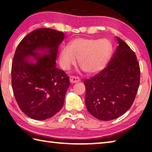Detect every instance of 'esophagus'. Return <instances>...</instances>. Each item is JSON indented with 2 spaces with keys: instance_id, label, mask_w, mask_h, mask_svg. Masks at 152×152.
Masks as SVG:
<instances>
[{
  "instance_id": "obj_1",
  "label": "esophagus",
  "mask_w": 152,
  "mask_h": 152,
  "mask_svg": "<svg viewBox=\"0 0 152 152\" xmlns=\"http://www.w3.org/2000/svg\"><path fill=\"white\" fill-rule=\"evenodd\" d=\"M80 80L77 76H71L70 77V81L71 83H76V82H78Z\"/></svg>"
}]
</instances>
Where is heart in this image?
Listing matches in <instances>:
<instances>
[{
    "mask_svg": "<svg viewBox=\"0 0 152 152\" xmlns=\"http://www.w3.org/2000/svg\"><path fill=\"white\" fill-rule=\"evenodd\" d=\"M112 52V46L106 39L78 37L70 45L64 46L60 52L61 68L68 69L78 59L80 68L88 74H96L105 68Z\"/></svg>",
    "mask_w": 152,
    "mask_h": 152,
    "instance_id": "obj_1",
    "label": "heart"
}]
</instances>
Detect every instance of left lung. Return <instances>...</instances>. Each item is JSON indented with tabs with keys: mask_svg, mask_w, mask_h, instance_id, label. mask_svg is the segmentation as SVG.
Wrapping results in <instances>:
<instances>
[{
	"mask_svg": "<svg viewBox=\"0 0 152 152\" xmlns=\"http://www.w3.org/2000/svg\"><path fill=\"white\" fill-rule=\"evenodd\" d=\"M118 46L107 66L84 81L86 109L96 119H117L132 107L140 80V64L133 51L116 37Z\"/></svg>",
	"mask_w": 152,
	"mask_h": 152,
	"instance_id": "8db88e82",
	"label": "left lung"
}]
</instances>
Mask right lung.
Masks as SVG:
<instances>
[{"label": "right lung", "instance_id": "right-lung-1", "mask_svg": "<svg viewBox=\"0 0 152 152\" xmlns=\"http://www.w3.org/2000/svg\"><path fill=\"white\" fill-rule=\"evenodd\" d=\"M64 33L42 28L29 33L19 43L12 62L14 96L20 110L35 120L53 117L62 108L70 86L69 76L56 68L58 46ZM38 51L45 52L41 55ZM35 59L36 63L29 60Z\"/></svg>", "mask_w": 152, "mask_h": 152}]
</instances>
